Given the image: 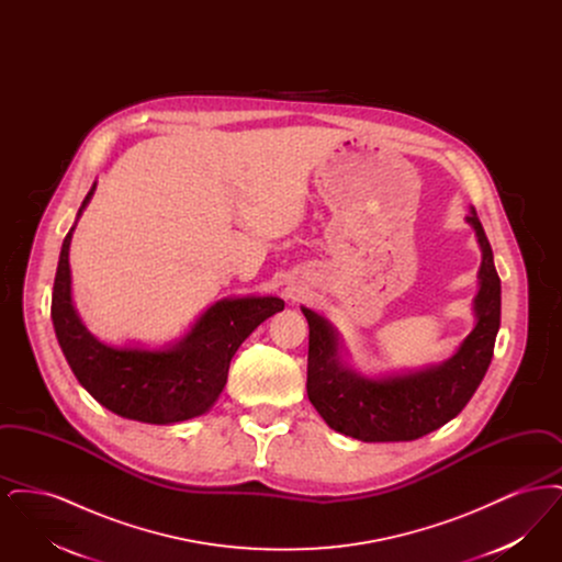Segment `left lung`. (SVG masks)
<instances>
[{
    "instance_id": "8db88e82",
    "label": "left lung",
    "mask_w": 562,
    "mask_h": 562,
    "mask_svg": "<svg viewBox=\"0 0 562 562\" xmlns=\"http://www.w3.org/2000/svg\"><path fill=\"white\" fill-rule=\"evenodd\" d=\"M481 244L476 326L447 362L415 373L371 379L351 371L339 356L337 330L301 307L310 324L307 396L328 428L362 442L417 440L457 417L486 373L502 322V282L476 211L468 214Z\"/></svg>"
}]
</instances>
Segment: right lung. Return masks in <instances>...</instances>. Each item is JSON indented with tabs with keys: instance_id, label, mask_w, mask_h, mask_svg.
<instances>
[{
	"instance_id": "right-lung-1",
	"label": "right lung",
	"mask_w": 562,
	"mask_h": 562,
	"mask_svg": "<svg viewBox=\"0 0 562 562\" xmlns=\"http://www.w3.org/2000/svg\"><path fill=\"white\" fill-rule=\"evenodd\" d=\"M97 183L81 202L78 218ZM78 218L63 240L54 278V333L81 387L111 413L168 426L204 415L227 383L241 341L284 310L278 296H234L211 305L188 335L164 349L111 348L88 333L71 299L69 244Z\"/></svg>"
}]
</instances>
